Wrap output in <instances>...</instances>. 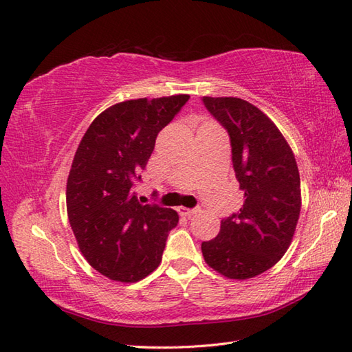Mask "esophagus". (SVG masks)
I'll use <instances>...</instances> for the list:
<instances>
[{"mask_svg":"<svg viewBox=\"0 0 352 352\" xmlns=\"http://www.w3.org/2000/svg\"><path fill=\"white\" fill-rule=\"evenodd\" d=\"M177 212L181 214V215H184V217H192V215H196L199 210L197 209H188V208H184V206H179L177 208Z\"/></svg>","mask_w":352,"mask_h":352,"instance_id":"34e87169","label":"esophagus"}]
</instances>
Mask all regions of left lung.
I'll return each mask as SVG.
<instances>
[{
  "label": "left lung",
  "mask_w": 352,
  "mask_h": 352,
  "mask_svg": "<svg viewBox=\"0 0 352 352\" xmlns=\"http://www.w3.org/2000/svg\"><path fill=\"white\" fill-rule=\"evenodd\" d=\"M203 102L229 132L244 205L221 221L217 238L201 242V253L224 277L253 278L291 245L301 210L300 171L286 138L259 108L239 98L203 96Z\"/></svg>",
  "instance_id": "8db88e82"
}]
</instances>
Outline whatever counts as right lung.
Wrapping results in <instances>:
<instances>
[{"instance_id": "1", "label": "right lung", "mask_w": 352, "mask_h": 352, "mask_svg": "<svg viewBox=\"0 0 352 352\" xmlns=\"http://www.w3.org/2000/svg\"><path fill=\"white\" fill-rule=\"evenodd\" d=\"M190 95L131 99L91 122L75 152L66 208L78 248L114 282L135 283L160 267L176 210L143 205L132 182L146 167L160 131Z\"/></svg>"}]
</instances>
